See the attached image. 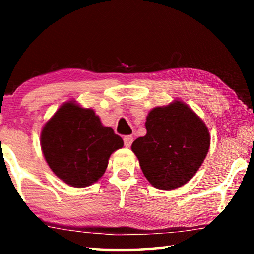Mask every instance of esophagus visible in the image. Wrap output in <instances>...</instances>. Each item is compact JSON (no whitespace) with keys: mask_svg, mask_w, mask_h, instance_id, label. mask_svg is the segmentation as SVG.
<instances>
[{"mask_svg":"<svg viewBox=\"0 0 254 254\" xmlns=\"http://www.w3.org/2000/svg\"><path fill=\"white\" fill-rule=\"evenodd\" d=\"M123 140H124V145H126L127 148H130L132 142H133V136L132 135H126L123 137Z\"/></svg>","mask_w":254,"mask_h":254,"instance_id":"1","label":"esophagus"}]
</instances>
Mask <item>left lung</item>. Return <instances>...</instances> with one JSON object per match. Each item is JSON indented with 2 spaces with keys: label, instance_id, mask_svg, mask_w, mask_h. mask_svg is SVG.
Segmentation results:
<instances>
[{
  "label": "left lung",
  "instance_id": "left-lung-1",
  "mask_svg": "<svg viewBox=\"0 0 254 254\" xmlns=\"http://www.w3.org/2000/svg\"><path fill=\"white\" fill-rule=\"evenodd\" d=\"M145 128L147 134L132 143L145 178L166 190L188 183L209 149L205 123L186 104L175 101L150 112Z\"/></svg>",
  "mask_w": 254,
  "mask_h": 254
}]
</instances>
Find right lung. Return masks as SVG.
I'll return each instance as SVG.
<instances>
[{
	"mask_svg": "<svg viewBox=\"0 0 254 254\" xmlns=\"http://www.w3.org/2000/svg\"><path fill=\"white\" fill-rule=\"evenodd\" d=\"M122 147V137L103 127L93 110L72 102L60 107L41 132V149L50 169L77 188L97 182L112 152Z\"/></svg>",
	"mask_w": 254,
	"mask_h": 254,
	"instance_id": "1",
	"label": "right lung"
}]
</instances>
